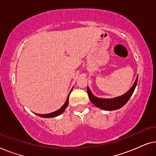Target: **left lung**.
Wrapping results in <instances>:
<instances>
[{
	"label": "left lung",
	"instance_id": "left-lung-1",
	"mask_svg": "<svg viewBox=\"0 0 156 156\" xmlns=\"http://www.w3.org/2000/svg\"><path fill=\"white\" fill-rule=\"evenodd\" d=\"M137 82L138 77L136 78V82H134L133 87L129 89V91H128L125 94L121 96V97L114 98V99H108L96 97L91 94L88 87H87V94H88L89 98L91 101V103L94 104L97 107L108 111L116 110L121 108L123 106H124L127 103V101H129L131 97V95L133 94L134 90H135L136 84H137Z\"/></svg>",
	"mask_w": 156,
	"mask_h": 156
}]
</instances>
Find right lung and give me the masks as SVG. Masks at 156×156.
Returning a JSON list of instances; mask_svg holds the SVG:
<instances>
[{
    "label": "right lung",
    "mask_w": 156,
    "mask_h": 156,
    "mask_svg": "<svg viewBox=\"0 0 156 156\" xmlns=\"http://www.w3.org/2000/svg\"><path fill=\"white\" fill-rule=\"evenodd\" d=\"M70 93H71V91H70L69 95H68L67 101H66L65 104H64V105L62 106V107L59 108V109L56 111V112H54L52 113H50V114H37V116H39L43 117V118H52V117H55L57 116H59V114H62V113L65 112V108L67 107L68 104H69V97Z\"/></svg>",
    "instance_id": "add662e5"
}]
</instances>
